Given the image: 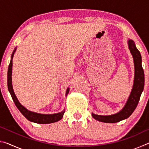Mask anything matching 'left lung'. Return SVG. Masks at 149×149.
<instances>
[{
	"instance_id": "8db88e82",
	"label": "left lung",
	"mask_w": 149,
	"mask_h": 149,
	"mask_svg": "<svg viewBox=\"0 0 149 149\" xmlns=\"http://www.w3.org/2000/svg\"><path fill=\"white\" fill-rule=\"evenodd\" d=\"M128 46L133 58L135 66L134 82H133L132 92L122 110L116 114L109 116H101L92 113V116L99 122L116 123L129 118L137 107L141 93L144 89L145 74L142 67L141 53L136 47L135 42L133 40H128Z\"/></svg>"
}]
</instances>
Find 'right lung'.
<instances>
[{"instance_id":"1","label":"right lung","mask_w":149,"mask_h":149,"mask_svg":"<svg viewBox=\"0 0 149 149\" xmlns=\"http://www.w3.org/2000/svg\"><path fill=\"white\" fill-rule=\"evenodd\" d=\"M16 50V48H15L13 52H12L11 56V60L10 62L8 69V77H7V82H8V88L10 93L11 97L13 99V101L16 104V107L18 108V110L20 111V112L26 117L27 120L30 122H35L37 123H40V124H46V123H50L56 122L60 120L63 117L65 110H64L61 112L56 113V114H39V113H36L34 112H31L25 108L24 106H22L20 104L19 102L17 100L16 96L15 95L13 87H12V58H13L14 54ZM70 89L68 88L65 93V96L68 94Z\"/></svg>"}]
</instances>
